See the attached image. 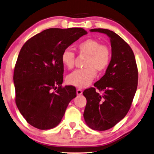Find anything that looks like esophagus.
<instances>
[{
    "instance_id": "1",
    "label": "esophagus",
    "mask_w": 154,
    "mask_h": 154,
    "mask_svg": "<svg viewBox=\"0 0 154 154\" xmlns=\"http://www.w3.org/2000/svg\"><path fill=\"white\" fill-rule=\"evenodd\" d=\"M82 93H83V91H82V89H79V88L77 89V95H82Z\"/></svg>"
}]
</instances>
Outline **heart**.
<instances>
[{"label":"heart","instance_id":"obj_1","mask_svg":"<svg viewBox=\"0 0 154 154\" xmlns=\"http://www.w3.org/2000/svg\"><path fill=\"white\" fill-rule=\"evenodd\" d=\"M80 54L88 56L84 69L74 71L68 75V84L79 88H86L93 82L96 76V70L104 72L111 61V50L108 45H103L100 41L94 38H88L82 41L77 45ZM63 65L68 69L74 68L75 55L70 49L63 50L61 57Z\"/></svg>","mask_w":154,"mask_h":154}]
</instances>
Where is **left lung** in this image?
<instances>
[{"instance_id": "obj_1", "label": "left lung", "mask_w": 154, "mask_h": 154, "mask_svg": "<svg viewBox=\"0 0 154 154\" xmlns=\"http://www.w3.org/2000/svg\"><path fill=\"white\" fill-rule=\"evenodd\" d=\"M110 38L112 57L105 75L83 95L86 98L84 118L93 130L105 131L113 127L129 111L136 94L138 72L134 52L127 42L107 29H91ZM97 88L103 93L96 92Z\"/></svg>"}]
</instances>
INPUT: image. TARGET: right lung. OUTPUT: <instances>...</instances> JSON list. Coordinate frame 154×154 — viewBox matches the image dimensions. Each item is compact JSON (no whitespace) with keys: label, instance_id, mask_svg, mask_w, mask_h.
I'll use <instances>...</instances> for the list:
<instances>
[{"label":"right lung","instance_id":"obj_1","mask_svg":"<svg viewBox=\"0 0 154 154\" xmlns=\"http://www.w3.org/2000/svg\"><path fill=\"white\" fill-rule=\"evenodd\" d=\"M87 32L83 28H50L23 45L14 72L16 104L29 125L38 129L60 123L68 104L77 95L72 86L62 87L63 50Z\"/></svg>","mask_w":154,"mask_h":154}]
</instances>
